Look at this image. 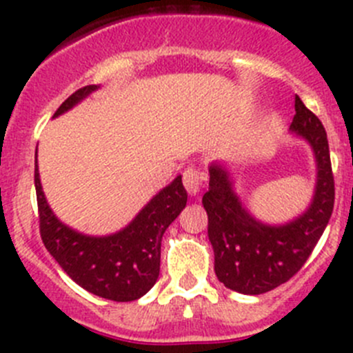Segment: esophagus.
Segmentation results:
<instances>
[{"instance_id":"1","label":"esophagus","mask_w":353,"mask_h":353,"mask_svg":"<svg viewBox=\"0 0 353 353\" xmlns=\"http://www.w3.org/2000/svg\"><path fill=\"white\" fill-rule=\"evenodd\" d=\"M183 181H184V188H186L188 193L191 196H196L201 190V183H203V172L196 167H188L183 174Z\"/></svg>"}]
</instances>
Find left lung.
<instances>
[{
    "label": "left lung",
    "mask_w": 353,
    "mask_h": 353,
    "mask_svg": "<svg viewBox=\"0 0 353 353\" xmlns=\"http://www.w3.org/2000/svg\"><path fill=\"white\" fill-rule=\"evenodd\" d=\"M290 133L311 147L316 162L312 199L301 215L283 223L256 219L241 201L229 165L212 162L210 184L203 196L208 215V239L215 254L216 279L230 290L259 295L290 280L330 222L334 203L330 147L321 121L295 95Z\"/></svg>",
    "instance_id": "1"
}]
</instances>
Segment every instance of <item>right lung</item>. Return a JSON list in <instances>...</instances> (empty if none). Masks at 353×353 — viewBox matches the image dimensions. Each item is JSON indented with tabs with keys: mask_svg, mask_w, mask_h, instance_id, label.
Masks as SVG:
<instances>
[{
	"mask_svg": "<svg viewBox=\"0 0 353 353\" xmlns=\"http://www.w3.org/2000/svg\"><path fill=\"white\" fill-rule=\"evenodd\" d=\"M99 88L101 85H87L71 94L54 117L73 109ZM34 177L42 243L74 283L116 302L137 301L155 285L162 236L188 201L181 176L160 190L126 227L109 236H87L54 215L42 191L37 159Z\"/></svg>",
	"mask_w": 353,
	"mask_h": 353,
	"instance_id": "1",
	"label": "right lung"
}]
</instances>
